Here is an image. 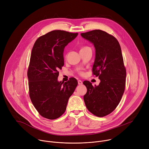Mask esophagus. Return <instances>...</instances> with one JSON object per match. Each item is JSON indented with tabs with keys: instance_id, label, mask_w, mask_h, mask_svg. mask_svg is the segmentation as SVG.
Here are the masks:
<instances>
[{
	"instance_id": "obj_1",
	"label": "esophagus",
	"mask_w": 149,
	"mask_h": 149,
	"mask_svg": "<svg viewBox=\"0 0 149 149\" xmlns=\"http://www.w3.org/2000/svg\"><path fill=\"white\" fill-rule=\"evenodd\" d=\"M78 84L79 85H82V81H81V80H78Z\"/></svg>"
}]
</instances>
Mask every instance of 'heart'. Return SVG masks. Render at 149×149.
I'll list each match as a JSON object with an SVG mask.
<instances>
[{
    "label": "heart",
    "instance_id": "b5f03b06",
    "mask_svg": "<svg viewBox=\"0 0 149 149\" xmlns=\"http://www.w3.org/2000/svg\"><path fill=\"white\" fill-rule=\"evenodd\" d=\"M84 48H85V47H84Z\"/></svg>",
    "mask_w": 149,
    "mask_h": 149
}]
</instances>
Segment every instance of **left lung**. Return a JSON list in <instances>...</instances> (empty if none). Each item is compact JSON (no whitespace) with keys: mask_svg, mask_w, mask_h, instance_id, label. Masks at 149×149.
<instances>
[{"mask_svg":"<svg viewBox=\"0 0 149 149\" xmlns=\"http://www.w3.org/2000/svg\"><path fill=\"white\" fill-rule=\"evenodd\" d=\"M81 35L95 47L93 72L100 79L98 86H94L88 81L83 82L87 89L84 100L89 111L97 117H104L116 109L125 90L126 70L121 47L115 37L101 30Z\"/></svg>","mask_w":149,"mask_h":149,"instance_id":"8db88e82","label":"left lung"}]
</instances>
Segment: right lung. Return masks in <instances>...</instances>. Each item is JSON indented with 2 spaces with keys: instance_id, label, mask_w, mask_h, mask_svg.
I'll list each match as a JSON object with an SVG mask.
<instances>
[{
  "instance_id": "obj_1",
  "label": "right lung",
  "mask_w": 149,
  "mask_h": 149,
  "mask_svg": "<svg viewBox=\"0 0 149 149\" xmlns=\"http://www.w3.org/2000/svg\"><path fill=\"white\" fill-rule=\"evenodd\" d=\"M78 33L55 30L39 37L33 47L28 70L29 96L39 114L54 120L66 110L70 97L78 85L71 78L58 81V69L64 65L63 51Z\"/></svg>"
}]
</instances>
